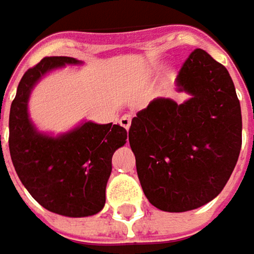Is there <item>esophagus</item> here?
<instances>
[{
	"label": "esophagus",
	"mask_w": 254,
	"mask_h": 254,
	"mask_svg": "<svg viewBox=\"0 0 254 254\" xmlns=\"http://www.w3.org/2000/svg\"><path fill=\"white\" fill-rule=\"evenodd\" d=\"M130 122H132V115H130V113H125V115L121 118V121H119V124L125 127L127 130L129 129V127H130Z\"/></svg>",
	"instance_id": "esophagus-1"
}]
</instances>
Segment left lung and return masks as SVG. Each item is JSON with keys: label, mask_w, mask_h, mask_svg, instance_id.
<instances>
[{"label": "left lung", "mask_w": 254, "mask_h": 254, "mask_svg": "<svg viewBox=\"0 0 254 254\" xmlns=\"http://www.w3.org/2000/svg\"><path fill=\"white\" fill-rule=\"evenodd\" d=\"M177 86L191 99H157L136 113L129 143L142 190L162 211L198 208L227 184L242 148V111L227 68L195 49Z\"/></svg>", "instance_id": "obj_1"}]
</instances>
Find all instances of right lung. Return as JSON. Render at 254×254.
Here are the masks:
<instances>
[{"label": "right lung", "mask_w": 254, "mask_h": 254, "mask_svg": "<svg viewBox=\"0 0 254 254\" xmlns=\"http://www.w3.org/2000/svg\"><path fill=\"white\" fill-rule=\"evenodd\" d=\"M76 63L73 57H44L24 73L11 103L8 145L18 178L38 204L62 216L86 217L105 205L112 155L127 142V129L86 122L67 135L49 138L36 132L27 113L34 83L52 68Z\"/></svg>", "instance_id": "1"}]
</instances>
